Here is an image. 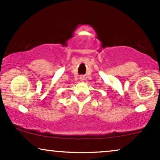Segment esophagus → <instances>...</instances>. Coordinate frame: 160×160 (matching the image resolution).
<instances>
[{"mask_svg":"<svg viewBox=\"0 0 160 160\" xmlns=\"http://www.w3.org/2000/svg\"><path fill=\"white\" fill-rule=\"evenodd\" d=\"M80 80H81V81H83L84 78H80Z\"/></svg>","mask_w":160,"mask_h":160,"instance_id":"obj_1","label":"esophagus"}]
</instances>
